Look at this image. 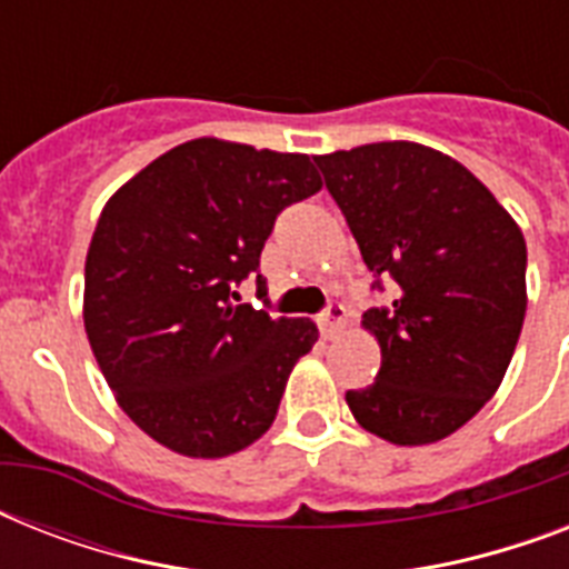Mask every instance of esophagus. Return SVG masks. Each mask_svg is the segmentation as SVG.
I'll return each instance as SVG.
<instances>
[{
  "instance_id": "1",
  "label": "esophagus",
  "mask_w": 569,
  "mask_h": 569,
  "mask_svg": "<svg viewBox=\"0 0 569 569\" xmlns=\"http://www.w3.org/2000/svg\"><path fill=\"white\" fill-rule=\"evenodd\" d=\"M346 328V307L339 301H330L325 310L319 312V330L325 339H333L339 330Z\"/></svg>"
}]
</instances>
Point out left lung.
<instances>
[{
    "label": "left lung",
    "instance_id": "1",
    "mask_svg": "<svg viewBox=\"0 0 569 569\" xmlns=\"http://www.w3.org/2000/svg\"><path fill=\"white\" fill-rule=\"evenodd\" d=\"M372 289L380 342L372 387L346 401L366 431L425 446L467 425L502 383L526 319V239L499 200L449 156L380 141L316 156Z\"/></svg>",
    "mask_w": 569,
    "mask_h": 569
}]
</instances>
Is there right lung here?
Returning a JSON list of instances; mask_svg holds the SVG:
<instances>
[{
	"instance_id": "obj_1",
	"label": "right lung",
	"mask_w": 569,
	"mask_h": 569,
	"mask_svg": "<svg viewBox=\"0 0 569 569\" xmlns=\"http://www.w3.org/2000/svg\"><path fill=\"white\" fill-rule=\"evenodd\" d=\"M310 156L218 138L173 147L111 197L84 259V330L123 413L171 451L223 458L271 428L310 319L236 303ZM262 283V274H257Z\"/></svg>"
}]
</instances>
